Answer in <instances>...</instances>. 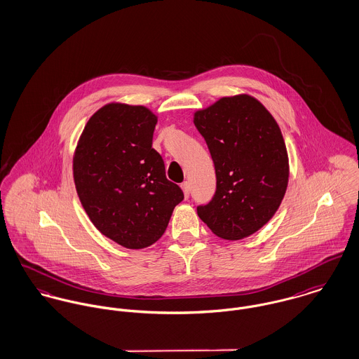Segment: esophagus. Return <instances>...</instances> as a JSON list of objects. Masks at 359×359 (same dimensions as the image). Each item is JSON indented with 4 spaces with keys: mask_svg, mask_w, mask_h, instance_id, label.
<instances>
[{
    "mask_svg": "<svg viewBox=\"0 0 359 359\" xmlns=\"http://www.w3.org/2000/svg\"><path fill=\"white\" fill-rule=\"evenodd\" d=\"M181 188H182V191H184L185 197H189V194H191V187H189V184H188V182H184V184L181 185Z\"/></svg>",
    "mask_w": 359,
    "mask_h": 359,
    "instance_id": "esophagus-1",
    "label": "esophagus"
}]
</instances>
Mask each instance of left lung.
I'll return each mask as SVG.
<instances>
[{"instance_id": "obj_1", "label": "left lung", "mask_w": 359, "mask_h": 359, "mask_svg": "<svg viewBox=\"0 0 359 359\" xmlns=\"http://www.w3.org/2000/svg\"><path fill=\"white\" fill-rule=\"evenodd\" d=\"M194 123L217 174L215 195L197 207V215L221 238H245L273 218L288 187L281 130L261 101L248 95L219 98L196 111Z\"/></svg>"}]
</instances>
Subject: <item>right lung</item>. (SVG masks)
Wrapping results in <instances>:
<instances>
[{
    "label": "right lung",
    "mask_w": 359,
    "mask_h": 359,
    "mask_svg": "<svg viewBox=\"0 0 359 359\" xmlns=\"http://www.w3.org/2000/svg\"><path fill=\"white\" fill-rule=\"evenodd\" d=\"M156 123L158 116L144 105L107 104L88 121L72 159L88 217L100 233L129 250L156 243L184 200L152 148Z\"/></svg>",
    "instance_id": "1"
}]
</instances>
